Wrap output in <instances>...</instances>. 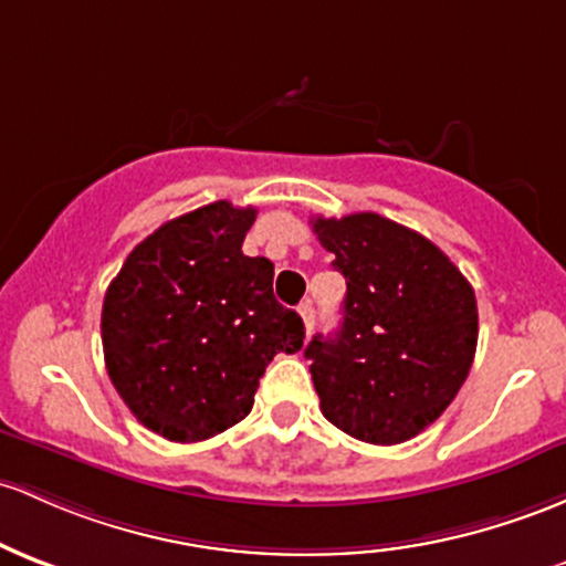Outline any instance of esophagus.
I'll return each instance as SVG.
<instances>
[{
  "label": "esophagus",
  "mask_w": 566,
  "mask_h": 566,
  "mask_svg": "<svg viewBox=\"0 0 566 566\" xmlns=\"http://www.w3.org/2000/svg\"><path fill=\"white\" fill-rule=\"evenodd\" d=\"M297 314H301V319H303V325H306V331H312V327H314V316H316L312 301L301 303V308H297Z\"/></svg>",
  "instance_id": "obj_1"
}]
</instances>
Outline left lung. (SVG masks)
<instances>
[{
  "label": "left lung",
  "mask_w": 566,
  "mask_h": 566,
  "mask_svg": "<svg viewBox=\"0 0 566 566\" xmlns=\"http://www.w3.org/2000/svg\"><path fill=\"white\" fill-rule=\"evenodd\" d=\"M314 233L346 279L340 327L303 352L322 413L365 443H406L470 374L473 287L430 239L381 214L316 217Z\"/></svg>",
  "instance_id": "obj_1"
}]
</instances>
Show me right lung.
Listing matches in <instances>:
<instances>
[{"label": "right lung", "instance_id": "1", "mask_svg": "<svg viewBox=\"0 0 566 566\" xmlns=\"http://www.w3.org/2000/svg\"><path fill=\"white\" fill-rule=\"evenodd\" d=\"M258 209L214 201L134 247L102 308L107 374L147 430L174 443L226 432L252 411L303 319L273 297V263L241 252Z\"/></svg>", "mask_w": 566, "mask_h": 566}]
</instances>
